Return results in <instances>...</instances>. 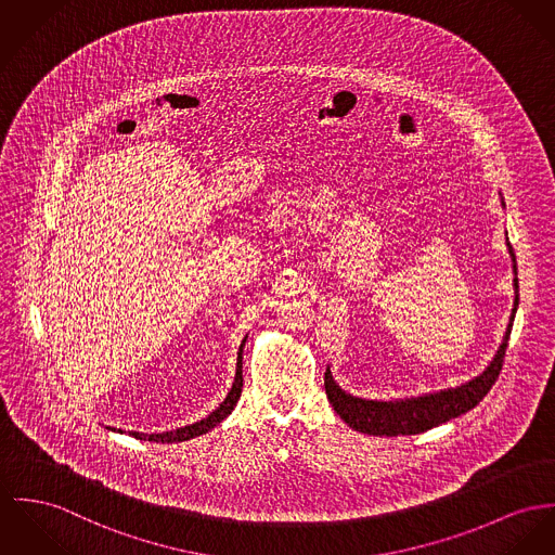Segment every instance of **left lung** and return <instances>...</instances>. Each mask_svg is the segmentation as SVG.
Returning <instances> with one entry per match:
<instances>
[{"mask_svg": "<svg viewBox=\"0 0 555 555\" xmlns=\"http://www.w3.org/2000/svg\"><path fill=\"white\" fill-rule=\"evenodd\" d=\"M501 205L505 207V198L501 194ZM507 249L512 257L513 266V308L509 317V325L505 330L503 341L499 350L494 352L492 361L488 367L470 378L467 383L452 386V388H441L433 392H423L418 397H403V399H388V401H378V399H363L346 392L340 384L334 380L332 367L327 365L325 372V392L336 410V414L341 421L359 433L367 435H378V437H397V435H416L425 433L428 428L443 425L452 418H459L461 414L473 410L496 383L501 367H503V357L507 350V341L512 336L513 319L517 312L519 304V283H517V263H515V254L513 247L507 241Z\"/></svg>", "mask_w": 555, "mask_h": 555, "instance_id": "left-lung-1", "label": "left lung"}]
</instances>
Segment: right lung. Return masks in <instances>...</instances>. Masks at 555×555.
Wrapping results in <instances>:
<instances>
[{
    "instance_id": "right-lung-1",
    "label": "right lung",
    "mask_w": 555,
    "mask_h": 555,
    "mask_svg": "<svg viewBox=\"0 0 555 555\" xmlns=\"http://www.w3.org/2000/svg\"><path fill=\"white\" fill-rule=\"evenodd\" d=\"M245 341L247 336L241 341V348H238V359H236V374H234V383L230 386L225 399L215 408L214 412L209 416H205L203 421H196L192 425H185V427L172 428V430H163V433H139V430H122V428L107 427L114 433H127L132 435L141 441H154V443H177V441H188V439H194V437H201L209 430H214L225 416H230V412L234 410L241 392H243V348H245Z\"/></svg>"
}]
</instances>
